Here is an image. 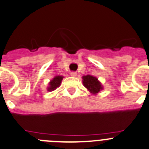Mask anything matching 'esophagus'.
I'll return each mask as SVG.
<instances>
[{"label":"esophagus","mask_w":149,"mask_h":149,"mask_svg":"<svg viewBox=\"0 0 149 149\" xmlns=\"http://www.w3.org/2000/svg\"><path fill=\"white\" fill-rule=\"evenodd\" d=\"M70 75H71L72 76H73V77H76V76H77V73H76V72H71V73H70Z\"/></svg>","instance_id":"34e87169"}]
</instances>
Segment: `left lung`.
<instances>
[{
  "label": "left lung",
  "instance_id": "1",
  "mask_svg": "<svg viewBox=\"0 0 149 149\" xmlns=\"http://www.w3.org/2000/svg\"><path fill=\"white\" fill-rule=\"evenodd\" d=\"M82 82L83 85L87 89L90 93L93 95H97L101 90L103 89L101 82L98 80V79L95 76H91V75H86V76H82Z\"/></svg>",
  "mask_w": 149,
  "mask_h": 149
}]
</instances>
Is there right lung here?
Instances as JSON below:
<instances>
[{"label": "right lung", "instance_id": "add662e5", "mask_svg": "<svg viewBox=\"0 0 149 149\" xmlns=\"http://www.w3.org/2000/svg\"><path fill=\"white\" fill-rule=\"evenodd\" d=\"M64 76H56L49 82V86L47 87V91L49 92H52V91H54L57 89V87L60 86V84H61L62 81H63Z\"/></svg>", "mask_w": 149, "mask_h": 149}]
</instances>
